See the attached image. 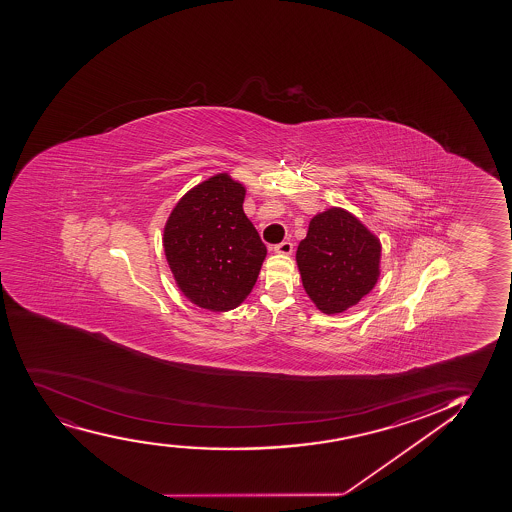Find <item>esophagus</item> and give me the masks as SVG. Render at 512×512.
I'll list each match as a JSON object with an SVG mask.
<instances>
[{"instance_id": "esophagus-1", "label": "esophagus", "mask_w": 512, "mask_h": 512, "mask_svg": "<svg viewBox=\"0 0 512 512\" xmlns=\"http://www.w3.org/2000/svg\"><path fill=\"white\" fill-rule=\"evenodd\" d=\"M273 251L277 254H285V256H288V254H292V251H294V244L290 241H283L277 244V246H273Z\"/></svg>"}]
</instances>
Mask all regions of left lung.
Masks as SVG:
<instances>
[{
	"label": "left lung",
	"instance_id": "obj_1",
	"mask_svg": "<svg viewBox=\"0 0 512 512\" xmlns=\"http://www.w3.org/2000/svg\"><path fill=\"white\" fill-rule=\"evenodd\" d=\"M295 259L304 290L319 311L338 314L359 304L376 285L381 242L352 213L329 208L312 218Z\"/></svg>",
	"mask_w": 512,
	"mask_h": 512
}]
</instances>
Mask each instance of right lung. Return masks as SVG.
<instances>
[{"instance_id":"1","label":"right lung","mask_w":512,"mask_h":512,"mask_svg":"<svg viewBox=\"0 0 512 512\" xmlns=\"http://www.w3.org/2000/svg\"><path fill=\"white\" fill-rule=\"evenodd\" d=\"M244 196L241 183L217 174L184 194L165 224V258L177 287L201 309H234L258 280L266 246L242 210Z\"/></svg>"}]
</instances>
